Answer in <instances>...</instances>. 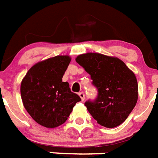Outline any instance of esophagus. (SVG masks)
<instances>
[{
  "label": "esophagus",
  "mask_w": 158,
  "mask_h": 158,
  "mask_svg": "<svg viewBox=\"0 0 158 158\" xmlns=\"http://www.w3.org/2000/svg\"><path fill=\"white\" fill-rule=\"evenodd\" d=\"M78 94H79V96L81 99V100L84 101V99H85V94H84V92H80Z\"/></svg>",
  "instance_id": "obj_1"
}]
</instances>
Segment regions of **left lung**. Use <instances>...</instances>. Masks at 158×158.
<instances>
[{
  "mask_svg": "<svg viewBox=\"0 0 158 158\" xmlns=\"http://www.w3.org/2000/svg\"><path fill=\"white\" fill-rule=\"evenodd\" d=\"M76 61L90 75L98 89L94 101L85 103L87 110L99 125L118 127L126 121L138 100L135 75L123 61L99 53L78 55Z\"/></svg>",
  "mask_w": 158,
  "mask_h": 158,
  "instance_id": "obj_1",
  "label": "left lung"
}]
</instances>
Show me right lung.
I'll use <instances>...</instances> for the list:
<instances>
[{"instance_id":"obj_1","label":"right lung","mask_w":158,"mask_h":158,"mask_svg":"<svg viewBox=\"0 0 158 158\" xmlns=\"http://www.w3.org/2000/svg\"><path fill=\"white\" fill-rule=\"evenodd\" d=\"M71 58L58 55L31 67L20 86L23 103L32 119L42 127L55 128L66 122L81 98L62 80Z\"/></svg>"}]
</instances>
